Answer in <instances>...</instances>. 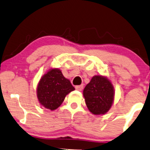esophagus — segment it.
I'll use <instances>...</instances> for the list:
<instances>
[{
  "label": "esophagus",
  "instance_id": "esophagus-1",
  "mask_svg": "<svg viewBox=\"0 0 150 150\" xmlns=\"http://www.w3.org/2000/svg\"><path fill=\"white\" fill-rule=\"evenodd\" d=\"M75 89L78 91H82V89H83V85H77L75 86Z\"/></svg>",
  "mask_w": 150,
  "mask_h": 150
}]
</instances>
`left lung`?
Wrapping results in <instances>:
<instances>
[{
    "label": "left lung",
    "mask_w": 150,
    "mask_h": 150,
    "mask_svg": "<svg viewBox=\"0 0 150 150\" xmlns=\"http://www.w3.org/2000/svg\"><path fill=\"white\" fill-rule=\"evenodd\" d=\"M113 86L106 77L95 75L83 90V96L89 111L94 115L105 114L114 100Z\"/></svg>",
    "instance_id": "left-lung-1"
}]
</instances>
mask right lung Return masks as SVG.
<instances>
[{"instance_id":"add662e5","label":"right lung","mask_w":150,"mask_h":150,"mask_svg":"<svg viewBox=\"0 0 150 150\" xmlns=\"http://www.w3.org/2000/svg\"><path fill=\"white\" fill-rule=\"evenodd\" d=\"M75 88L58 68H51L42 77L37 85V95L39 104L48 109H56L65 96Z\"/></svg>"}]
</instances>
